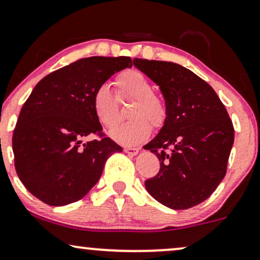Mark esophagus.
<instances>
[{
  "mask_svg": "<svg viewBox=\"0 0 260 260\" xmlns=\"http://www.w3.org/2000/svg\"><path fill=\"white\" fill-rule=\"evenodd\" d=\"M123 151L128 154H131V156H136V154L139 152V149H137V147H124Z\"/></svg>",
  "mask_w": 260,
  "mask_h": 260,
  "instance_id": "1",
  "label": "esophagus"
}]
</instances>
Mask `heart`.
I'll return each mask as SVG.
<instances>
[{"label": "heart", "mask_w": 260, "mask_h": 260, "mask_svg": "<svg viewBox=\"0 0 260 260\" xmlns=\"http://www.w3.org/2000/svg\"><path fill=\"white\" fill-rule=\"evenodd\" d=\"M119 101H133L128 110V122L110 132L113 139L124 145H134L145 140L151 133L163 127L168 117V109L162 98L157 96L151 81L141 72L128 70L115 79ZM92 109L94 116L106 128L119 123V104L107 84H102L92 94Z\"/></svg>", "instance_id": "1"}]
</instances>
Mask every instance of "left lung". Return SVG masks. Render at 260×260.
Returning <instances> with one entry per match:
<instances>
[{
	"instance_id": "1",
	"label": "left lung",
	"mask_w": 260,
	"mask_h": 260,
	"mask_svg": "<svg viewBox=\"0 0 260 260\" xmlns=\"http://www.w3.org/2000/svg\"><path fill=\"white\" fill-rule=\"evenodd\" d=\"M133 63L158 85L168 117L144 146L160 168L146 180L147 192L167 208L186 210L215 192L225 176L234 127L217 93L202 78L174 62L136 58Z\"/></svg>"
}]
</instances>
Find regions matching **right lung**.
<instances>
[{"instance_id":"obj_1","label":"right lung","mask_w":260,"mask_h":260,"mask_svg":"<svg viewBox=\"0 0 260 260\" xmlns=\"http://www.w3.org/2000/svg\"><path fill=\"white\" fill-rule=\"evenodd\" d=\"M131 57L92 56L42 79L22 106L13 133L14 166L31 194L51 206L78 202L96 185L104 164L122 147L107 138L92 94ZM99 139L86 143L87 136Z\"/></svg>"}]
</instances>
